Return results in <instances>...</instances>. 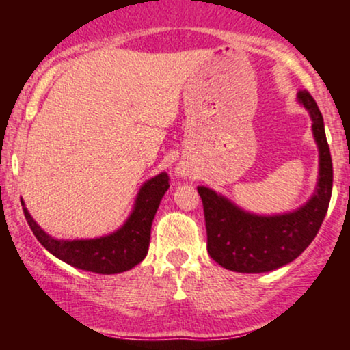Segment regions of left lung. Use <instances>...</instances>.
Returning <instances> with one entry per match:
<instances>
[{
    "label": "left lung",
    "instance_id": "8db88e82",
    "mask_svg": "<svg viewBox=\"0 0 350 350\" xmlns=\"http://www.w3.org/2000/svg\"><path fill=\"white\" fill-rule=\"evenodd\" d=\"M298 103L311 116L319 151V174L311 198L283 214H253L207 186H198L204 204L208 255L239 273H268L291 263L309 247L326 217L332 192V159L324 120L314 98L299 92Z\"/></svg>",
    "mask_w": 350,
    "mask_h": 350
}]
</instances>
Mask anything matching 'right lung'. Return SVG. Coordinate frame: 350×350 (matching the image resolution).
<instances>
[{
	"label": "right lung",
	"mask_w": 350,
	"mask_h": 350,
	"mask_svg": "<svg viewBox=\"0 0 350 350\" xmlns=\"http://www.w3.org/2000/svg\"><path fill=\"white\" fill-rule=\"evenodd\" d=\"M170 183L166 172L148 179L139 187L133 208L123 226L95 239H55L39 227L23 199L21 206L31 230L47 252L79 270L115 275L131 270L144 260L150 247L152 219Z\"/></svg>",
	"instance_id": "1"
}]
</instances>
